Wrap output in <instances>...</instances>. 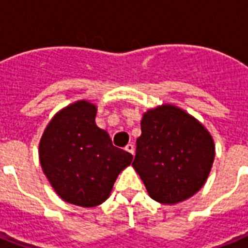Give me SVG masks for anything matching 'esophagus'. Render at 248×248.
Returning <instances> with one entry per match:
<instances>
[{"mask_svg":"<svg viewBox=\"0 0 248 248\" xmlns=\"http://www.w3.org/2000/svg\"><path fill=\"white\" fill-rule=\"evenodd\" d=\"M125 150L133 155L134 154V145H133V143H128V145L125 146Z\"/></svg>","mask_w":248,"mask_h":248,"instance_id":"1","label":"esophagus"}]
</instances>
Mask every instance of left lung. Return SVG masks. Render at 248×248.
Listing matches in <instances>:
<instances>
[{"instance_id":"8db88e82","label":"left lung","mask_w":248,"mask_h":248,"mask_svg":"<svg viewBox=\"0 0 248 248\" xmlns=\"http://www.w3.org/2000/svg\"><path fill=\"white\" fill-rule=\"evenodd\" d=\"M132 166L150 197L176 204L206 182L215 158L211 134L193 116L164 105L147 111L141 122Z\"/></svg>"}]
</instances>
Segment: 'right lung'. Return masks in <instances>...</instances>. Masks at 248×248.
Instances as JSON below:
<instances>
[{"label":"right lung","mask_w":248,"mask_h":248,"mask_svg":"<svg viewBox=\"0 0 248 248\" xmlns=\"http://www.w3.org/2000/svg\"><path fill=\"white\" fill-rule=\"evenodd\" d=\"M95 112L86 101L70 105L53 118L40 142V162L51 186L66 202L81 207L105 202L133 159L98 128Z\"/></svg>","instance_id":"obj_1"}]
</instances>
